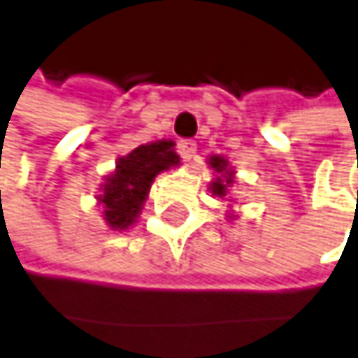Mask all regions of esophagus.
<instances>
[{
  "mask_svg": "<svg viewBox=\"0 0 358 358\" xmlns=\"http://www.w3.org/2000/svg\"><path fill=\"white\" fill-rule=\"evenodd\" d=\"M178 153L184 162H190V159H194V155H196V143H194V141H180Z\"/></svg>",
  "mask_w": 358,
  "mask_h": 358,
  "instance_id": "34e87169",
  "label": "esophagus"
}]
</instances>
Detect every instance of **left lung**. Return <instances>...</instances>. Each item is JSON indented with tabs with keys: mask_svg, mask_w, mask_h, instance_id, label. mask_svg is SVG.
Listing matches in <instances>:
<instances>
[{
	"mask_svg": "<svg viewBox=\"0 0 358 358\" xmlns=\"http://www.w3.org/2000/svg\"><path fill=\"white\" fill-rule=\"evenodd\" d=\"M209 166L217 172V178L211 182V192L217 196H225L227 188L234 184V170L229 168V162L221 155H211Z\"/></svg>",
	"mask_w": 358,
	"mask_h": 358,
	"instance_id": "obj_1",
	"label": "left lung"
}]
</instances>
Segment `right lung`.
Here are the masks:
<instances>
[{"instance_id": "1", "label": "right lung", "mask_w": 358, "mask_h": 358, "mask_svg": "<svg viewBox=\"0 0 358 358\" xmlns=\"http://www.w3.org/2000/svg\"><path fill=\"white\" fill-rule=\"evenodd\" d=\"M176 166L180 157L170 139L135 147L129 155L118 157L116 170L102 184V194L98 196L108 227L114 231L129 229L143 209L155 176Z\"/></svg>"}]
</instances>
